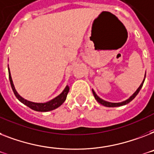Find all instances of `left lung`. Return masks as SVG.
I'll return each instance as SVG.
<instances>
[{
  "label": "left lung",
  "mask_w": 154,
  "mask_h": 154,
  "mask_svg": "<svg viewBox=\"0 0 154 154\" xmlns=\"http://www.w3.org/2000/svg\"><path fill=\"white\" fill-rule=\"evenodd\" d=\"M145 77H146V74H145ZM144 81H145V78H144V80H143V81H142V83L141 84V85L138 87V89L136 90L135 92H134V94L132 95V96H131L129 99H127V100L122 101V102H121V103H111V102H107V101L103 100H102L101 98H100V97H99L96 94V92H95L93 90H92V93H93V95H94L95 99L97 100V102L100 103V104H102V105L105 106V107H119V106H122V105H125V104H127V103H130L131 100H133L135 98V97L137 96V95H138V93L139 92V91L141 90V88H142V85H143V83H144Z\"/></svg>",
  "instance_id": "obj_1"
}]
</instances>
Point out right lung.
Instances as JSON below:
<instances>
[{
  "label": "right lung",
  "mask_w": 154,
  "mask_h": 154,
  "mask_svg": "<svg viewBox=\"0 0 154 154\" xmlns=\"http://www.w3.org/2000/svg\"><path fill=\"white\" fill-rule=\"evenodd\" d=\"M8 76H9V81L10 84H11V86H12V91L14 92L16 98L18 99L21 103H23V104H25L26 106L30 107L31 109L34 110V111H36V112H50V111H52V110H54L56 108H57V107H60L62 103H64V101L66 100V97H67V94H68L69 91V87L67 85L65 88V89L63 90V92L60 95H58L57 97L53 99V100H51L48 101V102H46V103H34V102L28 101L27 100L23 99V97H21L18 94V92H16V88L14 87V85H13V82H12L9 68H8Z\"/></svg>",
  "instance_id": "1"
}]
</instances>
